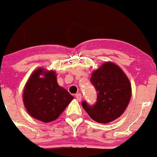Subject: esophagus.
Returning a JSON list of instances; mask_svg holds the SVG:
<instances>
[{
    "instance_id": "34e87169",
    "label": "esophagus",
    "mask_w": 157,
    "mask_h": 157,
    "mask_svg": "<svg viewBox=\"0 0 157 157\" xmlns=\"http://www.w3.org/2000/svg\"><path fill=\"white\" fill-rule=\"evenodd\" d=\"M75 98L78 100V101H81V100H82V94L81 93H76L75 95Z\"/></svg>"
}]
</instances>
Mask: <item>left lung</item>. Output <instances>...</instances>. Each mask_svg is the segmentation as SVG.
<instances>
[{"label": "left lung", "mask_w": 157, "mask_h": 157, "mask_svg": "<svg viewBox=\"0 0 157 157\" xmlns=\"http://www.w3.org/2000/svg\"><path fill=\"white\" fill-rule=\"evenodd\" d=\"M96 88L97 98L94 105L82 101V107L91 119L99 123H108L121 117L128 105L132 87L120 67L106 62L96 70L90 77Z\"/></svg>", "instance_id": "8db88e82"}]
</instances>
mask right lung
<instances>
[{"instance_id":"1","label":"right lung","mask_w":157,"mask_h":157,"mask_svg":"<svg viewBox=\"0 0 157 157\" xmlns=\"http://www.w3.org/2000/svg\"><path fill=\"white\" fill-rule=\"evenodd\" d=\"M73 98L58 85L54 71H45L41 68L31 75L23 93L24 104L29 114L43 122L58 118Z\"/></svg>"}]
</instances>
